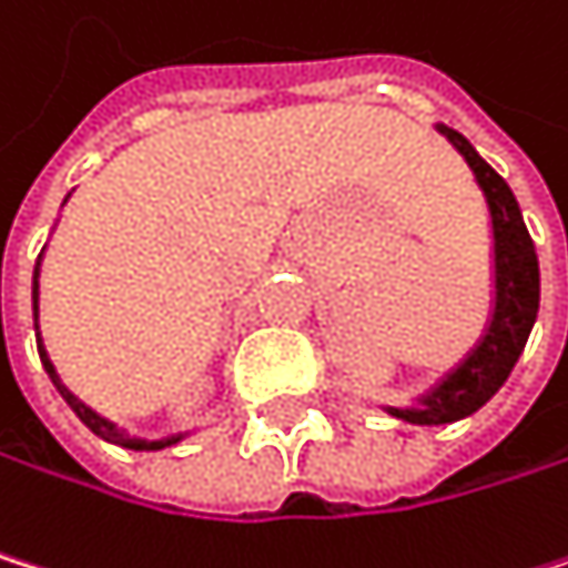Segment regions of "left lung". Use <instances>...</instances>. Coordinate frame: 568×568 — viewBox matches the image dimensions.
I'll use <instances>...</instances> for the list:
<instances>
[{"label": "left lung", "instance_id": "1", "mask_svg": "<svg viewBox=\"0 0 568 568\" xmlns=\"http://www.w3.org/2000/svg\"><path fill=\"white\" fill-rule=\"evenodd\" d=\"M434 131L465 158L488 205L491 306H488L481 336L452 371H444L434 384H427L407 404H384V414L407 420V424H420V427L455 424L462 417H471L478 407H485L508 381L539 316V255H536L529 229H525V219H521V209L511 187L471 148L465 134L444 124H434Z\"/></svg>", "mask_w": 568, "mask_h": 568}]
</instances>
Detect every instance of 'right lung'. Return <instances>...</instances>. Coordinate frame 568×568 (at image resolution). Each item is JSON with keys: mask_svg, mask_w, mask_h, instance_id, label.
Instances as JSON below:
<instances>
[{"mask_svg": "<svg viewBox=\"0 0 568 568\" xmlns=\"http://www.w3.org/2000/svg\"><path fill=\"white\" fill-rule=\"evenodd\" d=\"M67 201H70V194L63 197V205H67ZM43 255H47V245H43V252H39L36 268H32V326H36V346H39V359H43V371L50 374V381H53V387L60 390V397L70 404V410H73L97 437H103V440H110V444H120V448H131V452H161V448H171V444L184 440L187 434H194L197 427L181 430V434H171V437H148V434H138V430H131V427H124V424H116L113 417L100 414L97 407H90L80 394H73V390L67 387V381L60 377L57 363H53V356H50V349H47V343H43V329H39V272H43Z\"/></svg>", "mask_w": 568, "mask_h": 568, "instance_id": "add662e5", "label": "right lung"}]
</instances>
